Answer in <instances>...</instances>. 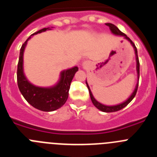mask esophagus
Masks as SVG:
<instances>
[{
  "label": "esophagus",
  "mask_w": 157,
  "mask_h": 157,
  "mask_svg": "<svg viewBox=\"0 0 157 157\" xmlns=\"http://www.w3.org/2000/svg\"><path fill=\"white\" fill-rule=\"evenodd\" d=\"M86 62H84V64H86Z\"/></svg>",
  "instance_id": "34e87169"
}]
</instances>
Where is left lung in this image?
<instances>
[{"label": "left lung", "mask_w": 157, "mask_h": 157, "mask_svg": "<svg viewBox=\"0 0 157 157\" xmlns=\"http://www.w3.org/2000/svg\"><path fill=\"white\" fill-rule=\"evenodd\" d=\"M106 25L109 27V29H110L111 32H112V34H115V35L123 36V37H124V38H125V39H127V40H128V41L130 42V44L132 45V46L134 47V52H135V56H136V62H137V66H136V68H137V73H138V78L139 79L140 63H139V59H138V51H137V48H136L135 45H134V42H133V41H131V40H130V38H129V37H127V36L125 34H123V32L120 31V30H119V28H118L116 26H115L114 24H112V23H106ZM86 86H87V87H88L89 92H90V96L91 101H92L94 105L96 107V108H97V109H98L99 110L102 111V112H117V111L121 110V109H123L124 107L127 106V105H128L129 103H130V101L134 99V97H135L136 93H137V90H138V83H137V85H136V87H135V89H134V92L132 93V94L130 95V97L128 98V99L127 100V101H125L124 102H123V103L120 104V105H112V106H108V105H103V104H101V103H100V102H98V101L94 98V96H93L92 92H91L90 89V86H89L87 82H86Z\"/></svg>", "instance_id": "8db88e82"}]
</instances>
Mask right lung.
Here are the masks:
<instances>
[{
  "label": "right lung",
  "mask_w": 157,
  "mask_h": 157,
  "mask_svg": "<svg viewBox=\"0 0 157 157\" xmlns=\"http://www.w3.org/2000/svg\"><path fill=\"white\" fill-rule=\"evenodd\" d=\"M47 30L50 29L49 27L43 28L31 34L22 45L17 67V83L19 91L30 105L43 112H52L63 106L67 100L71 82L78 67H74L61 71L59 82L51 87L36 86L27 80L23 72V52L25 47L27 41L31 38V36Z\"/></svg>",
  "instance_id": "add662e5"
}]
</instances>
